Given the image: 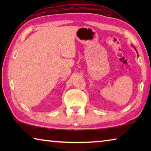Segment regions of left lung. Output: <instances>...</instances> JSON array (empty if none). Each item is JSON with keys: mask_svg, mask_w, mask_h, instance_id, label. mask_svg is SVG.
<instances>
[{"mask_svg": "<svg viewBox=\"0 0 151 151\" xmlns=\"http://www.w3.org/2000/svg\"><path fill=\"white\" fill-rule=\"evenodd\" d=\"M134 49H135V50H136V48H134ZM136 51H137V50H136ZM137 53H138V52H137Z\"/></svg>", "mask_w": 151, "mask_h": 151, "instance_id": "obj_1", "label": "left lung"}]
</instances>
